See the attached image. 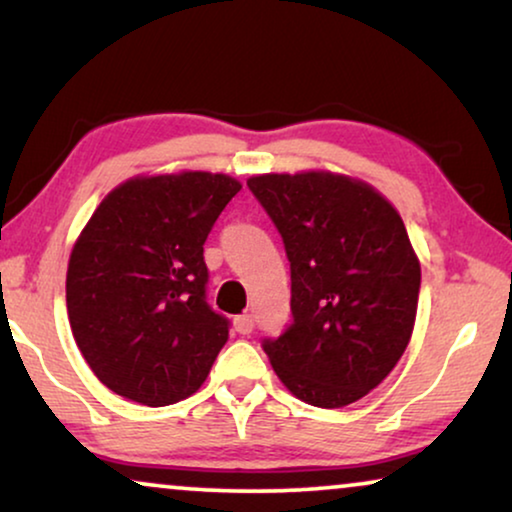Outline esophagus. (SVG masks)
<instances>
[{
    "label": "esophagus",
    "instance_id": "esophagus-1",
    "mask_svg": "<svg viewBox=\"0 0 512 512\" xmlns=\"http://www.w3.org/2000/svg\"><path fill=\"white\" fill-rule=\"evenodd\" d=\"M233 326L240 335H249L254 331V317H251V314H240V317H235Z\"/></svg>",
    "mask_w": 512,
    "mask_h": 512
}]
</instances>
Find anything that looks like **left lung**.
<instances>
[{
  "label": "left lung",
  "instance_id": "1",
  "mask_svg": "<svg viewBox=\"0 0 512 512\" xmlns=\"http://www.w3.org/2000/svg\"><path fill=\"white\" fill-rule=\"evenodd\" d=\"M284 240L293 324L263 349L286 389L317 408L373 391L408 347L422 268L396 207L326 170L247 179Z\"/></svg>",
  "mask_w": 512,
  "mask_h": 512
}]
</instances>
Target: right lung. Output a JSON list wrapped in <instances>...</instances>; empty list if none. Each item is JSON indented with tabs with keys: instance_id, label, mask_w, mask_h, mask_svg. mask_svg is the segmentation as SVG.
I'll list each match as a JSON object with an SVG mask.
<instances>
[{
	"instance_id": "obj_1",
	"label": "right lung",
	"mask_w": 512,
	"mask_h": 512,
	"mask_svg": "<svg viewBox=\"0 0 512 512\" xmlns=\"http://www.w3.org/2000/svg\"><path fill=\"white\" fill-rule=\"evenodd\" d=\"M242 184L174 172L116 186L76 237L67 312L83 359L104 387L160 408L195 394L228 340L205 300L209 230Z\"/></svg>"
}]
</instances>
